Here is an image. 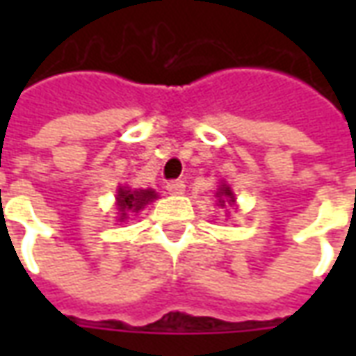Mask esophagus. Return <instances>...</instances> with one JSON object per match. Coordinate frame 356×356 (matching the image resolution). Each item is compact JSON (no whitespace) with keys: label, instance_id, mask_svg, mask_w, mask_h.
I'll list each match as a JSON object with an SVG mask.
<instances>
[{"label":"esophagus","instance_id":"1","mask_svg":"<svg viewBox=\"0 0 356 356\" xmlns=\"http://www.w3.org/2000/svg\"><path fill=\"white\" fill-rule=\"evenodd\" d=\"M165 188H168V193L170 194H179L185 191V183H183V181H179V179H175V181H170Z\"/></svg>","mask_w":356,"mask_h":356}]
</instances>
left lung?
Masks as SVG:
<instances>
[{"instance_id":"obj_1","label":"left lung","mask_w":356,"mask_h":356,"mask_svg":"<svg viewBox=\"0 0 356 356\" xmlns=\"http://www.w3.org/2000/svg\"><path fill=\"white\" fill-rule=\"evenodd\" d=\"M216 196H217V202H219V206H221V208H223L225 204H232V202H234V196H232L231 188H229L227 185L219 186V191H217Z\"/></svg>"}]
</instances>
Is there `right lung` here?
I'll return each mask as SVG.
<instances>
[{"label": "right lung", "instance_id": "obj_1", "mask_svg": "<svg viewBox=\"0 0 356 356\" xmlns=\"http://www.w3.org/2000/svg\"><path fill=\"white\" fill-rule=\"evenodd\" d=\"M154 198H158V196H156L152 188H147V191L120 188L118 191V213H120V221L127 219V216H131V213H137L139 209L145 208L148 202H152Z\"/></svg>", "mask_w": 356, "mask_h": 356}]
</instances>
